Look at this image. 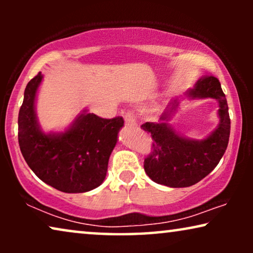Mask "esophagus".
Listing matches in <instances>:
<instances>
[{
  "label": "esophagus",
  "mask_w": 253,
  "mask_h": 253,
  "mask_svg": "<svg viewBox=\"0 0 253 253\" xmlns=\"http://www.w3.org/2000/svg\"><path fill=\"white\" fill-rule=\"evenodd\" d=\"M124 121H126V126H136V119L131 112H126L124 114Z\"/></svg>",
  "instance_id": "34e87169"
}]
</instances>
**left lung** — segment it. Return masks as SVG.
Listing matches in <instances>:
<instances>
[{
  "label": "left lung",
  "mask_w": 253,
  "mask_h": 253,
  "mask_svg": "<svg viewBox=\"0 0 253 253\" xmlns=\"http://www.w3.org/2000/svg\"><path fill=\"white\" fill-rule=\"evenodd\" d=\"M186 95L191 99L213 98L219 102L220 123L205 139L193 140L179 136L167 123L170 114L177 108V100L161 116L164 122H146L141 126L153 140L151 153L144 161L145 172L152 181L170 188L191 186L206 177L220 162L229 141L228 103L219 79L212 75L204 76Z\"/></svg>",
  "instance_id": "8db88e82"
}]
</instances>
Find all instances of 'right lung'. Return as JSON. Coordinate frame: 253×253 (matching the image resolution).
<instances>
[{"label":"right lung","mask_w":253,"mask_h":253,"mask_svg":"<svg viewBox=\"0 0 253 253\" xmlns=\"http://www.w3.org/2000/svg\"><path fill=\"white\" fill-rule=\"evenodd\" d=\"M41 81L39 72L29 82L19 109L18 143L23 157L48 185L67 193L91 191L106 177L124 121L121 116L108 120L84 112L64 132L44 133L34 110Z\"/></svg>","instance_id":"add662e5"}]
</instances>
